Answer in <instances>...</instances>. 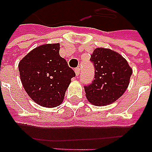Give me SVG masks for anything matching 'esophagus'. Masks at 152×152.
<instances>
[{
	"mask_svg": "<svg viewBox=\"0 0 152 152\" xmlns=\"http://www.w3.org/2000/svg\"><path fill=\"white\" fill-rule=\"evenodd\" d=\"M75 74H76V76H78V75H79V74H80V68H79V67L75 68Z\"/></svg>",
	"mask_w": 152,
	"mask_h": 152,
	"instance_id": "esophagus-1",
	"label": "esophagus"
}]
</instances>
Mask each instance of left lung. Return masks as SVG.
Instances as JSON below:
<instances>
[{
  "instance_id": "obj_1",
  "label": "left lung",
  "mask_w": 152,
  "mask_h": 152,
  "mask_svg": "<svg viewBox=\"0 0 152 152\" xmlns=\"http://www.w3.org/2000/svg\"><path fill=\"white\" fill-rule=\"evenodd\" d=\"M90 61L94 67V79L84 86L86 96L95 106H106L119 99L129 85L132 69L122 55L104 48L94 50Z\"/></svg>"
}]
</instances>
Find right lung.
Returning a JSON list of instances; mask_svg holds the SVG:
<instances>
[{"label":"right lung","instance_id":"add662e5","mask_svg":"<svg viewBox=\"0 0 152 152\" xmlns=\"http://www.w3.org/2000/svg\"><path fill=\"white\" fill-rule=\"evenodd\" d=\"M60 45L35 48L19 62L20 81L28 96L42 107H55L63 102L75 73L59 55Z\"/></svg>","mask_w":152,"mask_h":152}]
</instances>
